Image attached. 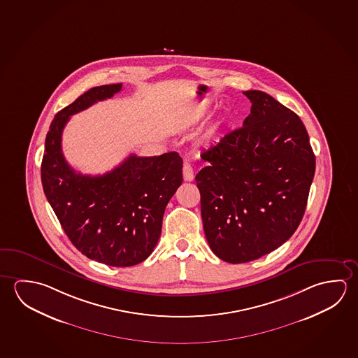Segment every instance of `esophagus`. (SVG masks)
<instances>
[{"instance_id":"obj_1","label":"esophagus","mask_w":358,"mask_h":358,"mask_svg":"<svg viewBox=\"0 0 358 358\" xmlns=\"http://www.w3.org/2000/svg\"><path fill=\"white\" fill-rule=\"evenodd\" d=\"M182 172H183V180H185V181H194V169H192L191 164H187V162L183 164V170H182Z\"/></svg>"}]
</instances>
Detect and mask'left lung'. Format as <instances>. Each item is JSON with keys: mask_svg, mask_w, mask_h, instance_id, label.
<instances>
[{"mask_svg": "<svg viewBox=\"0 0 358 358\" xmlns=\"http://www.w3.org/2000/svg\"><path fill=\"white\" fill-rule=\"evenodd\" d=\"M251 113L201 155L196 175L206 238L217 257L245 264L283 245L305 213L316 159L305 124L262 91Z\"/></svg>", "mask_w": 358, "mask_h": 358, "instance_id": "1", "label": "left lung"}]
</instances>
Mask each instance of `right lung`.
<instances>
[{
  "label": "right lung",
  "instance_id": "1",
  "mask_svg": "<svg viewBox=\"0 0 358 358\" xmlns=\"http://www.w3.org/2000/svg\"><path fill=\"white\" fill-rule=\"evenodd\" d=\"M121 88L122 83L91 88L61 110L50 126L41 164L43 192L73 246L113 267L135 266L152 253L166 206L183 180L177 152L129 155L102 176L83 175L66 162L61 140L70 116Z\"/></svg>",
  "mask_w": 358,
  "mask_h": 358
}]
</instances>
